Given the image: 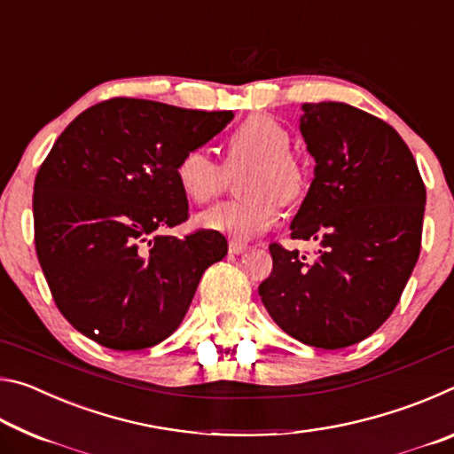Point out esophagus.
Here are the masks:
<instances>
[{
	"label": "esophagus",
	"mask_w": 454,
	"mask_h": 454,
	"mask_svg": "<svg viewBox=\"0 0 454 454\" xmlns=\"http://www.w3.org/2000/svg\"><path fill=\"white\" fill-rule=\"evenodd\" d=\"M228 248H230V254H242V252L248 250L250 246L242 240H238V238H234V240H230Z\"/></svg>",
	"instance_id": "1"
}]
</instances>
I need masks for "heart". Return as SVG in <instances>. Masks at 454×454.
Returning <instances> with one entry per match:
<instances>
[{"label": "heart", "mask_w": 454, "mask_h": 454, "mask_svg": "<svg viewBox=\"0 0 454 454\" xmlns=\"http://www.w3.org/2000/svg\"><path fill=\"white\" fill-rule=\"evenodd\" d=\"M292 137L280 121L268 116L244 120L228 136L230 162L248 166L240 178L244 198L196 216L202 228L230 230L238 236H254L280 218L282 204H294L309 188V172L290 152ZM176 184L194 204H208L222 188V172L204 150L182 153L174 168Z\"/></svg>", "instance_id": "b5f03b06"}]
</instances>
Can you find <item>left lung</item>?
<instances>
[{"label": "left lung", "mask_w": 454, "mask_h": 454, "mask_svg": "<svg viewBox=\"0 0 454 454\" xmlns=\"http://www.w3.org/2000/svg\"><path fill=\"white\" fill-rule=\"evenodd\" d=\"M314 180L292 220L317 256L270 244L258 286L268 314L309 347L344 348L393 314L420 254L427 190L409 145L387 121L342 102L304 104Z\"/></svg>", "instance_id": "left-lung-1"}]
</instances>
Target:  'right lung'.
<instances>
[{
	"mask_svg": "<svg viewBox=\"0 0 454 454\" xmlns=\"http://www.w3.org/2000/svg\"><path fill=\"white\" fill-rule=\"evenodd\" d=\"M232 118L112 98L53 144L34 184L35 252L56 306L83 336L142 350L180 326L228 242L216 230L166 234L188 220L174 168Z\"/></svg>",
	"mask_w": 454,
	"mask_h": 454,
	"instance_id": "1",
	"label": "right lung"
}]
</instances>
